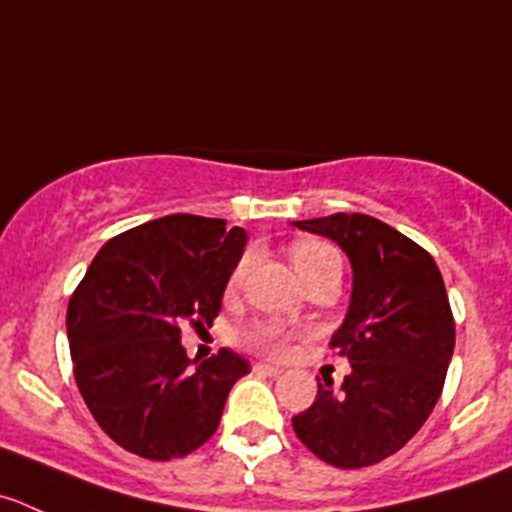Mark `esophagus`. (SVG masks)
I'll list each match as a JSON object with an SVG mask.
<instances>
[{"label": "esophagus", "mask_w": 512, "mask_h": 512, "mask_svg": "<svg viewBox=\"0 0 512 512\" xmlns=\"http://www.w3.org/2000/svg\"><path fill=\"white\" fill-rule=\"evenodd\" d=\"M252 370L255 372H260V375H270V377H277L280 375V367H275V365H267V362H257V365H252Z\"/></svg>", "instance_id": "34e87169"}]
</instances>
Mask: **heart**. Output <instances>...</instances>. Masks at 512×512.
<instances>
[{
  "label": "heart",
  "mask_w": 512,
  "mask_h": 512,
  "mask_svg": "<svg viewBox=\"0 0 512 512\" xmlns=\"http://www.w3.org/2000/svg\"><path fill=\"white\" fill-rule=\"evenodd\" d=\"M290 257H292V265H295L297 275H300V280L302 277L310 275V272L320 270V267L340 265V252H337L330 242H322V240L295 242L290 250ZM247 262L250 260H247V257H242V260L235 265V270H232V275H230V282H227V287H230V290H235V287L242 282V277H245V272H247ZM292 337L295 335H292L287 327L277 325V322H255V325H250L247 330H242L240 342L247 347V350L257 352V355L282 357V355H287V350H290Z\"/></svg>",
  "instance_id": "heart-1"
}]
</instances>
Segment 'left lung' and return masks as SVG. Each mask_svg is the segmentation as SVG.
Listing matches in <instances>:
<instances>
[{"mask_svg": "<svg viewBox=\"0 0 512 512\" xmlns=\"http://www.w3.org/2000/svg\"><path fill=\"white\" fill-rule=\"evenodd\" d=\"M335 240L352 262V302L330 347L352 372L317 398L292 428L310 453L355 470L398 453L433 413L455 347L443 275L428 250L360 212L295 222Z\"/></svg>", "mask_w": 512, "mask_h": 512, "instance_id": "8db88e82", "label": "left lung"}]
</instances>
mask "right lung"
Instances as JSON below:
<instances>
[{"mask_svg":"<svg viewBox=\"0 0 512 512\" xmlns=\"http://www.w3.org/2000/svg\"><path fill=\"white\" fill-rule=\"evenodd\" d=\"M225 220L167 215L104 242L69 297L74 380L99 428L147 460L190 455L215 435L250 362L220 350L192 370L182 327H210L245 250Z\"/></svg>","mask_w":512,"mask_h":512,"instance_id":"obj_1","label":"right lung"}]
</instances>
